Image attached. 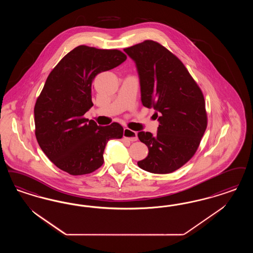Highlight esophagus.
Segmentation results:
<instances>
[{"label": "esophagus", "instance_id": "34e87169", "mask_svg": "<svg viewBox=\"0 0 253 253\" xmlns=\"http://www.w3.org/2000/svg\"><path fill=\"white\" fill-rule=\"evenodd\" d=\"M123 137L127 138L130 141H136L137 140V135L136 132L134 131H131L128 128H124L123 130Z\"/></svg>", "mask_w": 253, "mask_h": 253}]
</instances>
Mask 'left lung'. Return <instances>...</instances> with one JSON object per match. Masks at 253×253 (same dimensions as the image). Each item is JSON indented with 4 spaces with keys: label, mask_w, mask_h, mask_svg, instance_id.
Here are the masks:
<instances>
[{
    "label": "left lung",
    "mask_w": 253,
    "mask_h": 253,
    "mask_svg": "<svg viewBox=\"0 0 253 253\" xmlns=\"http://www.w3.org/2000/svg\"><path fill=\"white\" fill-rule=\"evenodd\" d=\"M124 51L135 63L142 104L154 108L159 122L156 134L138 131L149 154L137 165L152 173L175 171L195 154L207 127L202 90L182 62L161 44L146 41Z\"/></svg>",
    "instance_id": "1"
}]
</instances>
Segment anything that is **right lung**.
Listing matches in <instances>:
<instances>
[{"instance_id": "1", "label": "right lung", "mask_w": 253, "mask_h": 253, "mask_svg": "<svg viewBox=\"0 0 253 253\" xmlns=\"http://www.w3.org/2000/svg\"><path fill=\"white\" fill-rule=\"evenodd\" d=\"M127 59L118 50L78 46L49 74L35 105L36 136L41 150L58 169L84 175L103 164L106 144L123 135L122 125L100 126L84 118L93 106L92 80Z\"/></svg>"}]
</instances>
